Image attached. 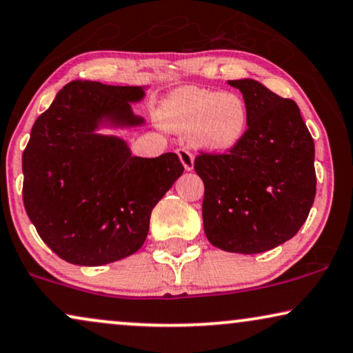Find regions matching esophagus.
I'll use <instances>...</instances> for the list:
<instances>
[{"label": "esophagus", "mask_w": 353, "mask_h": 353, "mask_svg": "<svg viewBox=\"0 0 353 353\" xmlns=\"http://www.w3.org/2000/svg\"><path fill=\"white\" fill-rule=\"evenodd\" d=\"M177 154H179L181 163L184 164L185 171H192L194 169V154H192L187 148H179L177 150Z\"/></svg>", "instance_id": "esophagus-1"}]
</instances>
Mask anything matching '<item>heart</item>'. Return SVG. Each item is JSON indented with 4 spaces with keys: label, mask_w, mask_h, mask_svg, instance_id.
<instances>
[{
    "label": "heart",
    "mask_w": 353,
    "mask_h": 353,
    "mask_svg": "<svg viewBox=\"0 0 353 353\" xmlns=\"http://www.w3.org/2000/svg\"><path fill=\"white\" fill-rule=\"evenodd\" d=\"M161 121L169 130L190 134L196 147L223 153L236 148L248 129L247 103L236 92L182 87L161 106Z\"/></svg>",
    "instance_id": "b5f03b06"
}]
</instances>
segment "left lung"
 I'll list each match as a JSON object with an SVG mask.
<instances>
[{
  "label": "left lung",
  "mask_w": 353,
  "mask_h": 353,
  "mask_svg": "<svg viewBox=\"0 0 353 353\" xmlns=\"http://www.w3.org/2000/svg\"><path fill=\"white\" fill-rule=\"evenodd\" d=\"M247 103L248 129L236 148L200 152L203 229L214 247L261 253L292 239L316 194L314 143L297 103L252 79L229 81Z\"/></svg>",
  "instance_id": "obj_1"
}]
</instances>
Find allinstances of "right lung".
Instances as JSON below:
<instances>
[{
  "label": "right lung",
  "instance_id": "right-lung-1",
  "mask_svg": "<svg viewBox=\"0 0 353 353\" xmlns=\"http://www.w3.org/2000/svg\"><path fill=\"white\" fill-rule=\"evenodd\" d=\"M140 87L74 81L37 117L22 153V199L46 245L81 266H100L143 245L150 214L184 166L176 153L132 157L125 142L95 134L98 122L142 124L130 103Z\"/></svg>",
  "mask_w": 353,
  "mask_h": 353
}]
</instances>
